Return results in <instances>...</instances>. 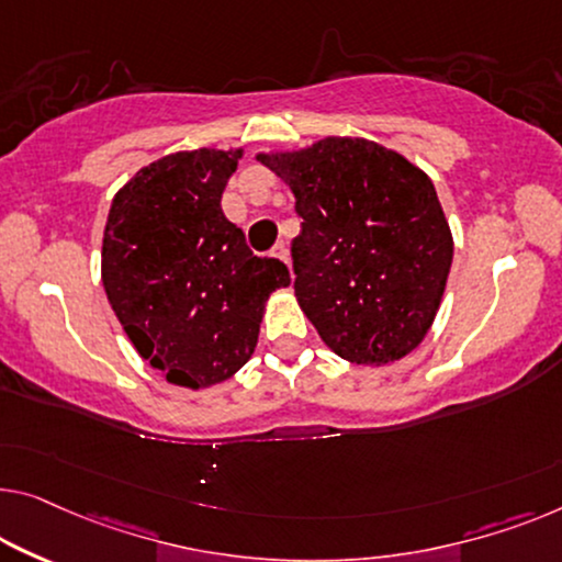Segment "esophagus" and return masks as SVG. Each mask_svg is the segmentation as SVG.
<instances>
[{
  "instance_id": "1",
  "label": "esophagus",
  "mask_w": 562,
  "mask_h": 562,
  "mask_svg": "<svg viewBox=\"0 0 562 562\" xmlns=\"http://www.w3.org/2000/svg\"><path fill=\"white\" fill-rule=\"evenodd\" d=\"M272 257H278L280 262H284V265L290 267V249H288V245H284V241H280V245H274Z\"/></svg>"
}]
</instances>
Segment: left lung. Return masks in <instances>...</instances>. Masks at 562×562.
Masks as SVG:
<instances>
[{
	"instance_id": "obj_1",
	"label": "left lung",
	"mask_w": 562,
	"mask_h": 562,
	"mask_svg": "<svg viewBox=\"0 0 562 562\" xmlns=\"http://www.w3.org/2000/svg\"><path fill=\"white\" fill-rule=\"evenodd\" d=\"M295 194V297L325 346L361 366L412 353L447 288L454 239L418 166L366 138L259 154Z\"/></svg>"
}]
</instances>
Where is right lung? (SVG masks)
<instances>
[{"mask_svg": "<svg viewBox=\"0 0 562 562\" xmlns=\"http://www.w3.org/2000/svg\"><path fill=\"white\" fill-rule=\"evenodd\" d=\"M241 148L179 150L113 196L103 288L138 356L166 381L209 389L255 353L267 297L288 288L280 259L255 257L222 212Z\"/></svg>", "mask_w": 562, "mask_h": 562, "instance_id": "right-lung-1", "label": "right lung"}]
</instances>
